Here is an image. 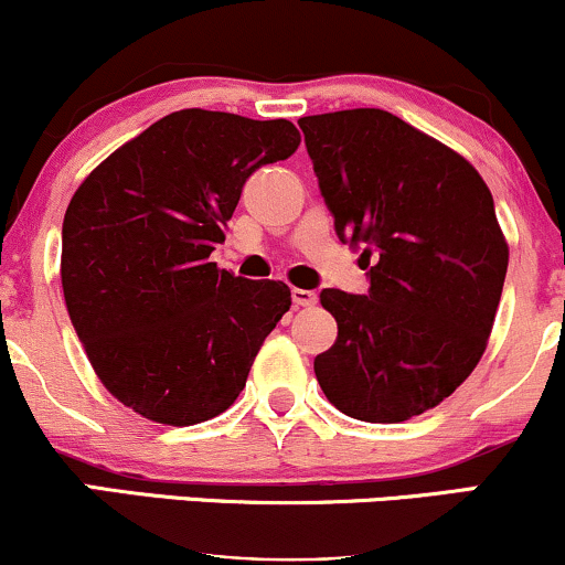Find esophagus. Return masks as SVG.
<instances>
[{
    "instance_id": "obj_1",
    "label": "esophagus",
    "mask_w": 565,
    "mask_h": 565,
    "mask_svg": "<svg viewBox=\"0 0 565 565\" xmlns=\"http://www.w3.org/2000/svg\"><path fill=\"white\" fill-rule=\"evenodd\" d=\"M291 300H295V305H302V308H310V305L319 302V295L313 289H291Z\"/></svg>"
}]
</instances>
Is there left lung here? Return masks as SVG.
<instances>
[{
  "label": "left lung",
  "instance_id": "8db88e82",
  "mask_svg": "<svg viewBox=\"0 0 565 565\" xmlns=\"http://www.w3.org/2000/svg\"><path fill=\"white\" fill-rule=\"evenodd\" d=\"M334 231L361 244L366 295L323 289L337 340L323 395L361 423H404L468 380L491 334L508 244L481 174L382 108L297 121Z\"/></svg>",
  "mask_w": 565,
  "mask_h": 565
}]
</instances>
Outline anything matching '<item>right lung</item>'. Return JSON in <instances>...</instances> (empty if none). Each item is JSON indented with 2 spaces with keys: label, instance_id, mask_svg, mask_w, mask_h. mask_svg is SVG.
<instances>
[{
  "label": "right lung",
  "instance_id": "obj_1",
  "mask_svg": "<svg viewBox=\"0 0 565 565\" xmlns=\"http://www.w3.org/2000/svg\"><path fill=\"white\" fill-rule=\"evenodd\" d=\"M297 146L287 119L185 108L114 151L71 199V323L108 393L146 419L180 427L225 412L289 310L287 284L233 276L210 255L246 178Z\"/></svg>",
  "mask_w": 565,
  "mask_h": 565
}]
</instances>
